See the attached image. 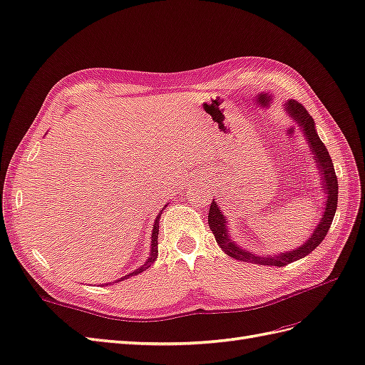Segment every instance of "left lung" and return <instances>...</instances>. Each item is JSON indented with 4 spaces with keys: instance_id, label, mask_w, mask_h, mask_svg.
I'll return each mask as SVG.
<instances>
[{
    "instance_id": "left-lung-1",
    "label": "left lung",
    "mask_w": 365,
    "mask_h": 365,
    "mask_svg": "<svg viewBox=\"0 0 365 365\" xmlns=\"http://www.w3.org/2000/svg\"><path fill=\"white\" fill-rule=\"evenodd\" d=\"M286 110L287 113L292 116V120L297 121L299 127L303 130V133L307 135V141L309 143V146L314 152L316 160L319 162V169L322 174V179H324V188L327 191V208L324 217L319 222L317 228L312 233L311 238L304 242L302 247L295 249L292 252H286V253H279V255H267V257H257L253 253L245 252L242 249H240L227 235V227H225V219L221 213V210L216 205V202L213 200L210 205V213H208V225L213 232L215 238L228 257H232L238 261H244V262H255V264H262V266H286L289 264L292 261H297L303 257L309 255V253L314 250L317 245L325 240V236L331 227L333 217L336 213L337 208V177L334 173V166H333V160L329 157L328 150L325 148V144L322 143V140L319 138V135L314 129V120H312L311 115L308 113V110L304 108L297 101H287L286 104Z\"/></svg>"
}]
</instances>
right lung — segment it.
<instances>
[{
	"mask_svg": "<svg viewBox=\"0 0 365 365\" xmlns=\"http://www.w3.org/2000/svg\"><path fill=\"white\" fill-rule=\"evenodd\" d=\"M160 216H162V213H160L158 216H157V219H155V224H154V230H152V249H150V255H149V259L144 262V264L140 267V269H137V270H133L132 274H129V275H125L124 278H129V277H132V275H137V274H140V272H143V270H146L148 267H150V264L152 262H154L155 259H157V257H158V242H157V240H158V221H160ZM124 278H121V279H124ZM121 279H118V282H121Z\"/></svg>",
	"mask_w": 365,
	"mask_h": 365,
	"instance_id": "1",
	"label": "right lung"
}]
</instances>
